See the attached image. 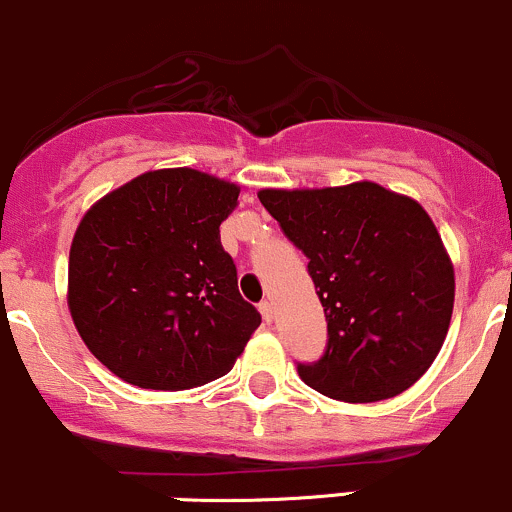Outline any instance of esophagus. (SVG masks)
I'll use <instances>...</instances> for the list:
<instances>
[{
    "instance_id": "34e87169",
    "label": "esophagus",
    "mask_w": 512,
    "mask_h": 512,
    "mask_svg": "<svg viewBox=\"0 0 512 512\" xmlns=\"http://www.w3.org/2000/svg\"><path fill=\"white\" fill-rule=\"evenodd\" d=\"M260 313H262V318L267 320V323H272V318H274L272 303H269V301H262V303H260Z\"/></svg>"
}]
</instances>
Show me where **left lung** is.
<instances>
[{
	"label": "left lung",
	"mask_w": 512,
	"mask_h": 512,
	"mask_svg": "<svg viewBox=\"0 0 512 512\" xmlns=\"http://www.w3.org/2000/svg\"><path fill=\"white\" fill-rule=\"evenodd\" d=\"M262 206L308 257L328 345L299 376L335 401L411 389L435 362L454 306V267L418 201L374 182L262 189Z\"/></svg>",
	"instance_id": "1"
}]
</instances>
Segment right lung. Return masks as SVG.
Segmentation results:
<instances>
[{"instance_id":"add662e5","label":"right lung","mask_w":512,"mask_h":512,"mask_svg":"<svg viewBox=\"0 0 512 512\" xmlns=\"http://www.w3.org/2000/svg\"><path fill=\"white\" fill-rule=\"evenodd\" d=\"M240 189L174 167L106 194L77 226L67 306L94 357L140 389L184 391L228 374L262 323L238 291L221 223Z\"/></svg>"}]
</instances>
